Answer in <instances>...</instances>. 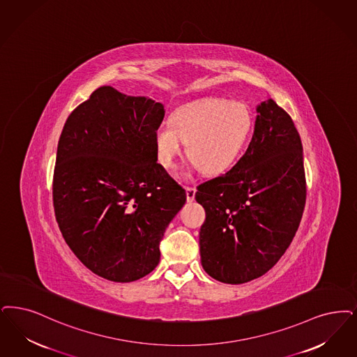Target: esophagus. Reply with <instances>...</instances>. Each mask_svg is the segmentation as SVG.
Masks as SVG:
<instances>
[{
  "label": "esophagus",
  "instance_id": "1",
  "mask_svg": "<svg viewBox=\"0 0 357 357\" xmlns=\"http://www.w3.org/2000/svg\"><path fill=\"white\" fill-rule=\"evenodd\" d=\"M195 187H191V185H187L185 187V195H187V202H194L195 199Z\"/></svg>",
  "mask_w": 357,
  "mask_h": 357
}]
</instances>
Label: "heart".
<instances>
[{"instance_id":"obj_1","label":"heart","mask_w":357,"mask_h":357,"mask_svg":"<svg viewBox=\"0 0 357 357\" xmlns=\"http://www.w3.org/2000/svg\"><path fill=\"white\" fill-rule=\"evenodd\" d=\"M252 115L241 102L202 98L179 106L155 131L158 160L172 167L185 144L187 157L206 174L227 169L248 141Z\"/></svg>"}]
</instances>
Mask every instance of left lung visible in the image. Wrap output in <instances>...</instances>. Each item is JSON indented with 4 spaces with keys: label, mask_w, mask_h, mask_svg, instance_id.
Returning a JSON list of instances; mask_svg holds the SVG:
<instances>
[{
    "label": "left lung",
    "mask_w": 357,
    "mask_h": 357,
    "mask_svg": "<svg viewBox=\"0 0 357 357\" xmlns=\"http://www.w3.org/2000/svg\"><path fill=\"white\" fill-rule=\"evenodd\" d=\"M257 113L244 155L195 194L206 211L202 266L227 284L271 270L292 242L305 206L303 146L294 121L271 98L257 105Z\"/></svg>",
    "instance_id": "1"
}]
</instances>
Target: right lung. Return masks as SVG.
Returning a JSON list of instances; mask_svg holds the SVG:
<instances>
[{"instance_id": "1", "label": "right lung", "mask_w": 357, "mask_h": 357, "mask_svg": "<svg viewBox=\"0 0 357 357\" xmlns=\"http://www.w3.org/2000/svg\"><path fill=\"white\" fill-rule=\"evenodd\" d=\"M162 103L112 86L69 115L58 141L53 204L68 245L90 271L116 283L159 263V243L185 191L158 163Z\"/></svg>"}]
</instances>
